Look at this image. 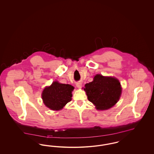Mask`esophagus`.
I'll use <instances>...</instances> for the list:
<instances>
[{"mask_svg": "<svg viewBox=\"0 0 154 154\" xmlns=\"http://www.w3.org/2000/svg\"><path fill=\"white\" fill-rule=\"evenodd\" d=\"M76 86H77V87L78 88H81V87H82V82H77L76 83Z\"/></svg>", "mask_w": 154, "mask_h": 154, "instance_id": "obj_1", "label": "esophagus"}]
</instances>
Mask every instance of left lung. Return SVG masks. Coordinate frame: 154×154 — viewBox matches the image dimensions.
Wrapping results in <instances>:
<instances>
[{
    "label": "left lung",
    "mask_w": 154,
    "mask_h": 154,
    "mask_svg": "<svg viewBox=\"0 0 154 154\" xmlns=\"http://www.w3.org/2000/svg\"><path fill=\"white\" fill-rule=\"evenodd\" d=\"M89 101L97 110H106L114 106L119 100L122 93L121 83L115 77L96 74L94 80L85 85Z\"/></svg>",
    "instance_id": "obj_1"
}]
</instances>
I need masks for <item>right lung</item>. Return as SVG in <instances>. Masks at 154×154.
Segmentation results:
<instances>
[{
  "label": "right lung",
  "mask_w": 154,
  "mask_h": 154,
  "mask_svg": "<svg viewBox=\"0 0 154 154\" xmlns=\"http://www.w3.org/2000/svg\"><path fill=\"white\" fill-rule=\"evenodd\" d=\"M74 87L69 84L54 81L44 88L42 97L45 106L52 110H61L72 100Z\"/></svg>",
  "instance_id": "1"
}]
</instances>
